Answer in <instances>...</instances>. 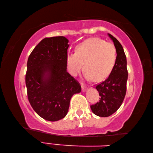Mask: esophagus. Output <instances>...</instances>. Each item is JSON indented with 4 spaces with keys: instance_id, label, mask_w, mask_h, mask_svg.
<instances>
[{
    "instance_id": "obj_1",
    "label": "esophagus",
    "mask_w": 153,
    "mask_h": 153,
    "mask_svg": "<svg viewBox=\"0 0 153 153\" xmlns=\"http://www.w3.org/2000/svg\"><path fill=\"white\" fill-rule=\"evenodd\" d=\"M81 86H82V90L83 92L86 91V90L88 89V88L86 86H85L84 84H81Z\"/></svg>"
}]
</instances>
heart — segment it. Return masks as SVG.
<instances>
[{
	"label": "heart",
	"mask_w": 153,
	"mask_h": 153,
	"mask_svg": "<svg viewBox=\"0 0 153 153\" xmlns=\"http://www.w3.org/2000/svg\"><path fill=\"white\" fill-rule=\"evenodd\" d=\"M116 58L117 52L113 44L91 38L79 44L76 53H68L67 61L71 75L77 76L85 67V77L100 82L109 76Z\"/></svg>",
	"instance_id": "b5f03b06"
}]
</instances>
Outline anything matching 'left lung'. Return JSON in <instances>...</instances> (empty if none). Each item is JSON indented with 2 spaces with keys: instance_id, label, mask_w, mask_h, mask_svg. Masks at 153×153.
Returning <instances> with one entry per match:
<instances>
[{
  "instance_id": "1",
  "label": "left lung",
  "mask_w": 153,
  "mask_h": 153,
  "mask_svg": "<svg viewBox=\"0 0 153 153\" xmlns=\"http://www.w3.org/2000/svg\"><path fill=\"white\" fill-rule=\"evenodd\" d=\"M117 52L115 64L105 81L96 86L100 97V101L90 106L91 110L99 117H108L117 111L123 101L128 80L127 60L123 46L115 37L108 33Z\"/></svg>"
}]
</instances>
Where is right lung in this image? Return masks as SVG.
<instances>
[{
    "mask_svg": "<svg viewBox=\"0 0 153 153\" xmlns=\"http://www.w3.org/2000/svg\"><path fill=\"white\" fill-rule=\"evenodd\" d=\"M68 42L64 36L44 38L27 60L28 100L36 113L47 121L65 117L72 96L82 90L79 82L67 71Z\"/></svg>",
    "mask_w": 153,
    "mask_h": 153,
    "instance_id": "add662e5",
    "label": "right lung"
}]
</instances>
